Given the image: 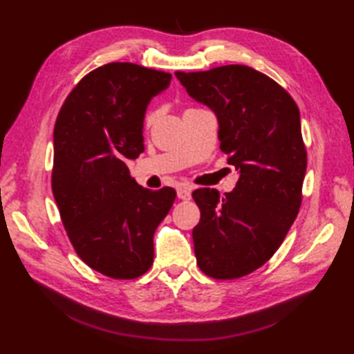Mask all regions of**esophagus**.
Here are the masks:
<instances>
[{"label": "esophagus", "mask_w": 354, "mask_h": 354, "mask_svg": "<svg viewBox=\"0 0 354 354\" xmlns=\"http://www.w3.org/2000/svg\"><path fill=\"white\" fill-rule=\"evenodd\" d=\"M178 198L183 201H189L192 198V187L190 185H181L178 187Z\"/></svg>", "instance_id": "34e87169"}]
</instances>
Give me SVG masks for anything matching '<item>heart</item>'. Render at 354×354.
Here are the masks:
<instances>
[{"label":"heart","mask_w":354,"mask_h":354,"mask_svg":"<svg viewBox=\"0 0 354 354\" xmlns=\"http://www.w3.org/2000/svg\"><path fill=\"white\" fill-rule=\"evenodd\" d=\"M152 120H153V114H152V112H147L146 117H145V123L149 124L150 122H152Z\"/></svg>","instance_id":"b5f03b06"}]
</instances>
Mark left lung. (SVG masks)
Masks as SVG:
<instances>
[{"mask_svg":"<svg viewBox=\"0 0 354 354\" xmlns=\"http://www.w3.org/2000/svg\"><path fill=\"white\" fill-rule=\"evenodd\" d=\"M176 77L219 122L221 150L239 171L221 196L198 189L193 228L196 261L217 280L251 274L272 257L301 207L307 153L299 109L283 86L246 65H223Z\"/></svg>","mask_w":354,"mask_h":354,"instance_id":"1","label":"left lung"}]
</instances>
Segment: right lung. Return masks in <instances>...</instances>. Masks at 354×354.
<instances>
[{
    "mask_svg": "<svg viewBox=\"0 0 354 354\" xmlns=\"http://www.w3.org/2000/svg\"><path fill=\"white\" fill-rule=\"evenodd\" d=\"M171 74L131 62L88 73L56 118L51 189L70 242L86 265L115 280H132L153 263V234L175 202L171 187L147 190L126 160L145 152L149 102Z\"/></svg>",
    "mask_w": 354,
    "mask_h": 354,
    "instance_id": "1",
    "label": "right lung"
}]
</instances>
